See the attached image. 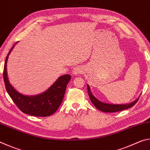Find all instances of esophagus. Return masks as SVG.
<instances>
[{
    "label": "esophagus",
    "instance_id": "esophagus-1",
    "mask_svg": "<svg viewBox=\"0 0 150 150\" xmlns=\"http://www.w3.org/2000/svg\"><path fill=\"white\" fill-rule=\"evenodd\" d=\"M82 71H83L82 67H79V66L78 67V66H77V67H75L74 68H73V71H72V73L75 75H77L80 74V73H82Z\"/></svg>",
    "mask_w": 150,
    "mask_h": 150
}]
</instances>
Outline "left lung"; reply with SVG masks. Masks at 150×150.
<instances>
[{"label": "left lung", "instance_id": "left-lung-1", "mask_svg": "<svg viewBox=\"0 0 150 150\" xmlns=\"http://www.w3.org/2000/svg\"><path fill=\"white\" fill-rule=\"evenodd\" d=\"M87 91H88V95L89 96L90 99L91 103H92L95 107L98 109V110L105 112H115L121 111L125 109L129 108L132 107V106L135 105V104L138 102L139 99V97L134 100L133 102L128 103V104H122V105H115V104H109V103H105L103 102H101L99 100H98L95 96L93 95L92 92L91 91V88L89 85H87Z\"/></svg>", "mask_w": 150, "mask_h": 150}]
</instances>
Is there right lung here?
Wrapping results in <instances>:
<instances>
[{
	"label": "right lung",
	"instance_id": "obj_1",
	"mask_svg": "<svg viewBox=\"0 0 150 150\" xmlns=\"http://www.w3.org/2000/svg\"><path fill=\"white\" fill-rule=\"evenodd\" d=\"M17 43H15L10 50L4 63L3 77L7 93L20 110L24 113L43 117L52 115L55 112L62 104L67 85L71 77L69 74L61 76L46 91L39 95L29 96L18 92L10 83L6 70L8 56Z\"/></svg>",
	"mask_w": 150,
	"mask_h": 150
}]
</instances>
